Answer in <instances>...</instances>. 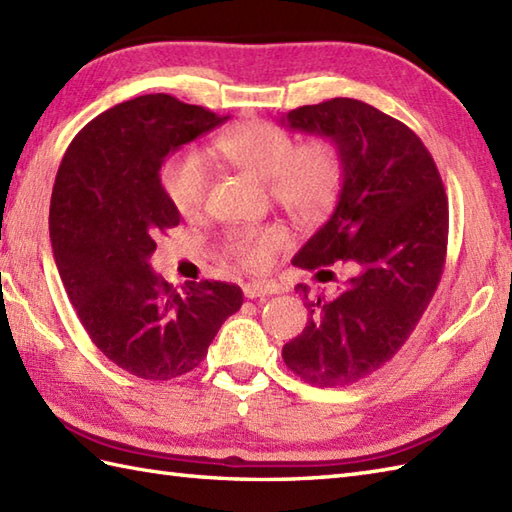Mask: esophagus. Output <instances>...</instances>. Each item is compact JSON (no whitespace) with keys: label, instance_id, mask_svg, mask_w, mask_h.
Returning <instances> with one entry per match:
<instances>
[{"label":"esophagus","instance_id":"esophagus-1","mask_svg":"<svg viewBox=\"0 0 512 512\" xmlns=\"http://www.w3.org/2000/svg\"><path fill=\"white\" fill-rule=\"evenodd\" d=\"M279 288L275 284H264V281H253V284H246L244 286V295L248 299H259V297H268V295H275Z\"/></svg>","mask_w":512,"mask_h":512}]
</instances>
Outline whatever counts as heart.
<instances>
[{
    "instance_id": "1",
    "label": "heart",
    "mask_w": 512,
    "mask_h": 512,
    "mask_svg": "<svg viewBox=\"0 0 512 512\" xmlns=\"http://www.w3.org/2000/svg\"><path fill=\"white\" fill-rule=\"evenodd\" d=\"M213 149L228 165L268 182L273 200L301 224L323 220L343 189V160L330 140L299 143L284 127L250 121L222 132L213 140ZM160 184L180 215H198L209 195L206 160L198 151H178L162 165ZM286 242L284 226L266 224L228 233L224 248L237 264L257 270Z\"/></svg>"
}]
</instances>
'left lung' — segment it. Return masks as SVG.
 <instances>
[{"label": "left lung", "instance_id": "1", "mask_svg": "<svg viewBox=\"0 0 512 512\" xmlns=\"http://www.w3.org/2000/svg\"><path fill=\"white\" fill-rule=\"evenodd\" d=\"M295 132L332 140L343 160L334 213L292 264L334 277L354 268L334 299H306L310 321L281 356L317 387L350 385L394 356L436 292L449 237V202L429 149L411 129L356 99L303 105L281 118Z\"/></svg>", "mask_w": 512, "mask_h": 512}]
</instances>
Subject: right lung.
Masks as SVG:
<instances>
[{
    "label": "right lung",
    "mask_w": 512,
    "mask_h": 512,
    "mask_svg": "<svg viewBox=\"0 0 512 512\" xmlns=\"http://www.w3.org/2000/svg\"><path fill=\"white\" fill-rule=\"evenodd\" d=\"M224 121L169 94L136 96L85 125L57 171L50 239L63 288L92 343L138 378L189 374L242 308L235 284L204 279L176 290L149 264L154 237L180 224L162 191V162Z\"/></svg>",
    "instance_id": "1"
}]
</instances>
